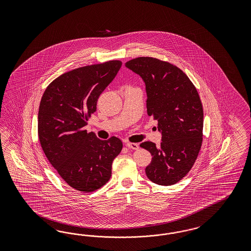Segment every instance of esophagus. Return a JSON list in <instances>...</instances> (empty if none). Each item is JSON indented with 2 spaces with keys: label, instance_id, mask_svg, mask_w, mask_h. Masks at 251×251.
Here are the masks:
<instances>
[{
  "label": "esophagus",
  "instance_id": "obj_1",
  "mask_svg": "<svg viewBox=\"0 0 251 251\" xmlns=\"http://www.w3.org/2000/svg\"><path fill=\"white\" fill-rule=\"evenodd\" d=\"M126 146H127L128 148L133 149V150H137V149L139 148V145L135 144V143H127Z\"/></svg>",
  "mask_w": 251,
  "mask_h": 251
}]
</instances>
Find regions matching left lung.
Here are the masks:
<instances>
[{"label":"left lung","instance_id":"obj_1","mask_svg":"<svg viewBox=\"0 0 251 251\" xmlns=\"http://www.w3.org/2000/svg\"><path fill=\"white\" fill-rule=\"evenodd\" d=\"M125 66L142 77L147 113L158 122L162 142L140 146L151 152L145 168L152 182L170 186L181 180L197 159L202 144L203 109L194 84L175 65L152 57H139Z\"/></svg>","mask_w":251,"mask_h":251}]
</instances>
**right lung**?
I'll use <instances>...</instances> for the list:
<instances>
[{"mask_svg": "<svg viewBox=\"0 0 251 251\" xmlns=\"http://www.w3.org/2000/svg\"><path fill=\"white\" fill-rule=\"evenodd\" d=\"M121 61L75 69L46 88L38 109V139L42 150L61 178L83 192L104 186L122 142L102 141L84 129L97 110L99 96L122 67Z\"/></svg>", "mask_w": 251, "mask_h": 251, "instance_id": "obj_1", "label": "right lung"}]
</instances>
